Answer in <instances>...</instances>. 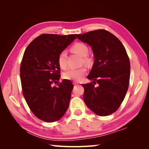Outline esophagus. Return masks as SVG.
<instances>
[{
	"instance_id": "34e87169",
	"label": "esophagus",
	"mask_w": 149,
	"mask_h": 149,
	"mask_svg": "<svg viewBox=\"0 0 149 149\" xmlns=\"http://www.w3.org/2000/svg\"><path fill=\"white\" fill-rule=\"evenodd\" d=\"M73 84H74V86H76V85H78V84H79V83H77V82H75V81H74V82H73Z\"/></svg>"
}]
</instances>
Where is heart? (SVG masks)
I'll list each match as a JSON object with an SVG mask.
<instances>
[{"instance_id": "obj_1", "label": "heart", "mask_w": 149, "mask_h": 149, "mask_svg": "<svg viewBox=\"0 0 149 149\" xmlns=\"http://www.w3.org/2000/svg\"><path fill=\"white\" fill-rule=\"evenodd\" d=\"M72 51L83 57V61L84 63H89V58L86 56L88 55L89 48L86 45L83 43H76L71 48ZM58 63L61 68H65L67 65V52L66 50L61 51L58 57ZM86 72L85 67H81L77 69H69L66 71L63 74V78L66 79L73 81H79Z\"/></svg>"}]
</instances>
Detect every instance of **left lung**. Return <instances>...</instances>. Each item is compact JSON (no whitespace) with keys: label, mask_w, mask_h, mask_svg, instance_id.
I'll return each mask as SVG.
<instances>
[{"label":"left lung","mask_w":149,"mask_h":149,"mask_svg":"<svg viewBox=\"0 0 149 149\" xmlns=\"http://www.w3.org/2000/svg\"><path fill=\"white\" fill-rule=\"evenodd\" d=\"M76 36L91 47L94 57L88 76L93 83L82 84L84 101L97 115L109 116L119 109L129 88L130 65L127 53L120 40L106 30Z\"/></svg>","instance_id":"1"}]
</instances>
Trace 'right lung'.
Listing matches in <instances>:
<instances>
[{"instance_id": "right-lung-1", "label": "right lung", "mask_w": 149, "mask_h": 149, "mask_svg": "<svg viewBox=\"0 0 149 149\" xmlns=\"http://www.w3.org/2000/svg\"><path fill=\"white\" fill-rule=\"evenodd\" d=\"M76 38L74 34H42L26 47L21 61L22 93L33 114L39 119L53 123L65 114L73 85L68 79L54 86L60 77V53Z\"/></svg>"}]
</instances>
